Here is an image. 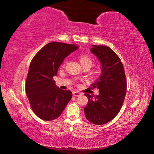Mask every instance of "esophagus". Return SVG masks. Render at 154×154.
Here are the masks:
<instances>
[{
    "label": "esophagus",
    "mask_w": 154,
    "mask_h": 154,
    "mask_svg": "<svg viewBox=\"0 0 154 154\" xmlns=\"http://www.w3.org/2000/svg\"><path fill=\"white\" fill-rule=\"evenodd\" d=\"M72 95H73L74 96H76L77 97V96H79L81 95V94L78 92H72Z\"/></svg>",
    "instance_id": "esophagus-1"
}]
</instances>
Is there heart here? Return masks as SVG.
<instances>
[{
	"label": "heart",
	"instance_id": "b5f03b06",
	"mask_svg": "<svg viewBox=\"0 0 154 154\" xmlns=\"http://www.w3.org/2000/svg\"><path fill=\"white\" fill-rule=\"evenodd\" d=\"M79 60L80 64L82 66H84V65H90L91 66L92 64V60L89 56L85 55H82L79 57Z\"/></svg>",
	"mask_w": 154,
	"mask_h": 154
}]
</instances>
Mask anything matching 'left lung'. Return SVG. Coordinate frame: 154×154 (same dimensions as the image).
I'll return each instance as SVG.
<instances>
[{
  "mask_svg": "<svg viewBox=\"0 0 154 154\" xmlns=\"http://www.w3.org/2000/svg\"><path fill=\"white\" fill-rule=\"evenodd\" d=\"M90 51L101 64L100 77L91 85V89H98L99 94L94 97L85 94L88 103L84 113L91 123L103 125L115 118L120 111L126 94V75L120 59L110 48L92 45Z\"/></svg>",
  "mask_w": 154,
  "mask_h": 154,
  "instance_id": "obj_1",
  "label": "left lung"
}]
</instances>
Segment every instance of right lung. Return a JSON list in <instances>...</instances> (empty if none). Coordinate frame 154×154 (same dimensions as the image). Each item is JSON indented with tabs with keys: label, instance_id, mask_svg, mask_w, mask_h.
<instances>
[{
	"label": "right lung",
	"instance_id": "1",
	"mask_svg": "<svg viewBox=\"0 0 154 154\" xmlns=\"http://www.w3.org/2000/svg\"><path fill=\"white\" fill-rule=\"evenodd\" d=\"M79 48L77 45L53 42L47 44L30 62L26 83V93L31 108L45 121L56 119L72 98L70 90L56 87V76L64 60Z\"/></svg>",
	"mask_w": 154,
	"mask_h": 154
}]
</instances>
